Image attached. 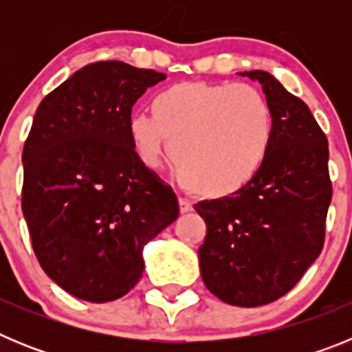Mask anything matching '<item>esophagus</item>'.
I'll return each instance as SVG.
<instances>
[{"instance_id": "34e87169", "label": "esophagus", "mask_w": 352, "mask_h": 352, "mask_svg": "<svg viewBox=\"0 0 352 352\" xmlns=\"http://www.w3.org/2000/svg\"><path fill=\"white\" fill-rule=\"evenodd\" d=\"M178 203H179V211H182V213H190V211L194 210V206H192V203L188 201V199L179 197Z\"/></svg>"}]
</instances>
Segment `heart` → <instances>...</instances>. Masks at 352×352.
Segmentation results:
<instances>
[{"instance_id": "obj_1", "label": "heart", "mask_w": 352, "mask_h": 352, "mask_svg": "<svg viewBox=\"0 0 352 352\" xmlns=\"http://www.w3.org/2000/svg\"><path fill=\"white\" fill-rule=\"evenodd\" d=\"M133 149L149 169L173 157L185 188L203 197H227L263 169L273 138V114L248 84L178 82L160 89L151 114H132Z\"/></svg>"}]
</instances>
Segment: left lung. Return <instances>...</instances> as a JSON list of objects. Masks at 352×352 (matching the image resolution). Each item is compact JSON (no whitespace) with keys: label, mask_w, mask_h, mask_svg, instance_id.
Returning a JSON list of instances; mask_svg holds the SVG:
<instances>
[{"label":"left lung","mask_w":352,"mask_h":352,"mask_svg":"<svg viewBox=\"0 0 352 352\" xmlns=\"http://www.w3.org/2000/svg\"><path fill=\"white\" fill-rule=\"evenodd\" d=\"M239 76L263 86L273 114L272 146L245 188L194 206L208 227L199 268L219 300L259 307L291 291L321 254L331 203L329 151L309 105L272 74Z\"/></svg>","instance_id":"8db88e82"}]
</instances>
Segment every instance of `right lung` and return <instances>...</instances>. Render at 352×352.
I'll list each match as a JSON object with an SVG mask.
<instances>
[{"label":"right lung","instance_id":"right-lung-1","mask_svg":"<svg viewBox=\"0 0 352 352\" xmlns=\"http://www.w3.org/2000/svg\"><path fill=\"white\" fill-rule=\"evenodd\" d=\"M164 79L123 61L86 65L33 118L24 220L43 272L79 300L125 296L144 272V245L178 219L176 194L142 164L129 133L133 104Z\"/></svg>","mask_w":352,"mask_h":352}]
</instances>
